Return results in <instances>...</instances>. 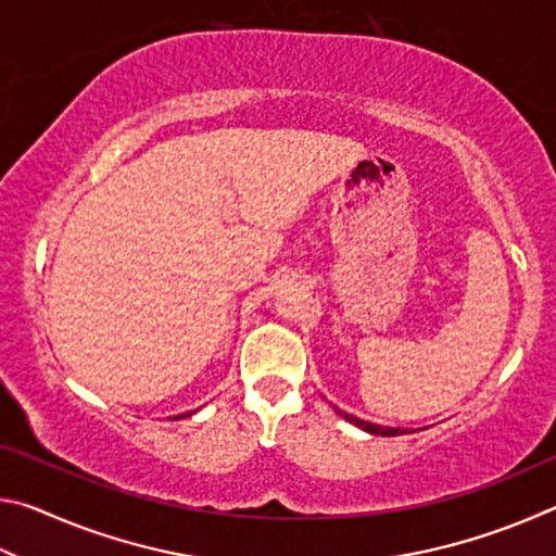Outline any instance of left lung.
I'll use <instances>...</instances> for the list:
<instances>
[{
    "label": "left lung",
    "mask_w": 556,
    "mask_h": 556,
    "mask_svg": "<svg viewBox=\"0 0 556 556\" xmlns=\"http://www.w3.org/2000/svg\"><path fill=\"white\" fill-rule=\"evenodd\" d=\"M336 412L341 414V417H343L345 421H351L353 427L363 429V431H368V434H375V437H402V434H407V429H392V427L370 425V421H365V419H357V417H353V414H345V412H341V409H336Z\"/></svg>",
    "instance_id": "8db88e82"
}]
</instances>
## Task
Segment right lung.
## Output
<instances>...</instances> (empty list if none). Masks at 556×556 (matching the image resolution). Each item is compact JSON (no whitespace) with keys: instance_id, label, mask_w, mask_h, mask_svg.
I'll use <instances>...</instances> for the list:
<instances>
[{"instance_id":"obj_1","label":"right lung","mask_w":556,"mask_h":556,"mask_svg":"<svg viewBox=\"0 0 556 556\" xmlns=\"http://www.w3.org/2000/svg\"><path fill=\"white\" fill-rule=\"evenodd\" d=\"M195 412H199V409H193V412H186V414H178L176 419H181V417H191V414H195Z\"/></svg>"}]
</instances>
